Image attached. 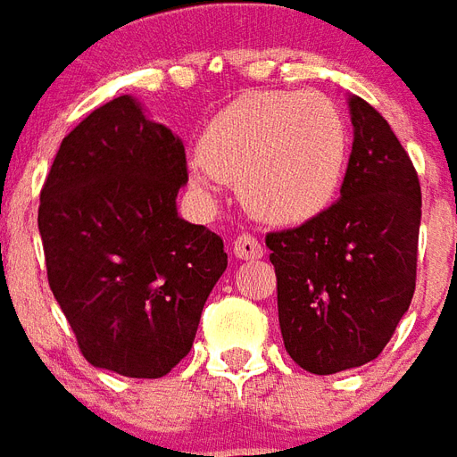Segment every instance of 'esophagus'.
<instances>
[{"instance_id": "34e87169", "label": "esophagus", "mask_w": 457, "mask_h": 457, "mask_svg": "<svg viewBox=\"0 0 457 457\" xmlns=\"http://www.w3.org/2000/svg\"><path fill=\"white\" fill-rule=\"evenodd\" d=\"M233 255L238 257V260H260L262 257V245H260L255 236L243 233V236H238L233 241Z\"/></svg>"}]
</instances>
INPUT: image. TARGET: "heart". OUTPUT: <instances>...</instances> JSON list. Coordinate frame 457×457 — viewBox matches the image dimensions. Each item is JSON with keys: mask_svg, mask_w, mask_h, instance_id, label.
<instances>
[{"mask_svg": "<svg viewBox=\"0 0 457 457\" xmlns=\"http://www.w3.org/2000/svg\"><path fill=\"white\" fill-rule=\"evenodd\" d=\"M346 159V125L330 98L262 91L236 98L209 120L200 154L187 159V176L204 197L238 183L250 214L294 226L335 202Z\"/></svg>", "mask_w": 457, "mask_h": 457, "instance_id": "heart-1", "label": "heart"}]
</instances>
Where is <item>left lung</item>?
<instances>
[{"label":"left lung","mask_w":457,"mask_h":457,"mask_svg":"<svg viewBox=\"0 0 457 457\" xmlns=\"http://www.w3.org/2000/svg\"><path fill=\"white\" fill-rule=\"evenodd\" d=\"M354 127L339 200L267 236L284 346L318 376L373 361L414 296L421 190L380 112L346 98Z\"/></svg>","instance_id":"left-lung-1"}]
</instances>
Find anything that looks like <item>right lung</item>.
Segmentation results:
<instances>
[{
    "label": "right lung",
    "instance_id": "1",
    "mask_svg": "<svg viewBox=\"0 0 457 457\" xmlns=\"http://www.w3.org/2000/svg\"><path fill=\"white\" fill-rule=\"evenodd\" d=\"M183 139L118 96L60 144L40 192L47 281L96 369L161 378L187 356L224 241L178 214Z\"/></svg>",
    "mask_w": 457,
    "mask_h": 457
}]
</instances>
